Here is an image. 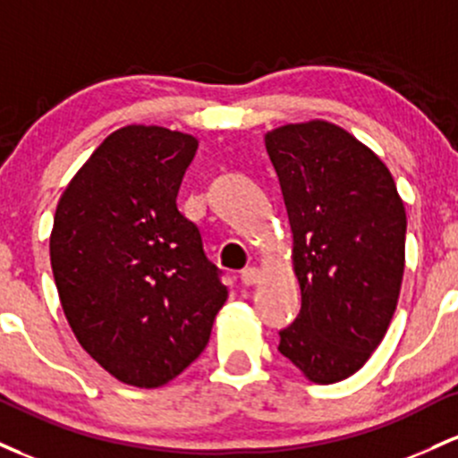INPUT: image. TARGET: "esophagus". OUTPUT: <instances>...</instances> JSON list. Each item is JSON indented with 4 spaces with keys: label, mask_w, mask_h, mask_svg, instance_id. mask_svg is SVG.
Masks as SVG:
<instances>
[{
    "label": "esophagus",
    "mask_w": 458,
    "mask_h": 458,
    "mask_svg": "<svg viewBox=\"0 0 458 458\" xmlns=\"http://www.w3.org/2000/svg\"><path fill=\"white\" fill-rule=\"evenodd\" d=\"M259 276H261V272H259V268H255V266H249V268H244L242 272H240V279H242L244 285L257 284V281H259Z\"/></svg>",
    "instance_id": "esophagus-1"
}]
</instances>
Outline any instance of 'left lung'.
I'll list each match as a JSON object with an SVG mask.
<instances>
[{"label": "left lung", "instance_id": "8db88e82", "mask_svg": "<svg viewBox=\"0 0 458 458\" xmlns=\"http://www.w3.org/2000/svg\"><path fill=\"white\" fill-rule=\"evenodd\" d=\"M292 227L301 313L279 352L311 383L352 377L383 342L404 275L407 214L381 157L313 118L266 133Z\"/></svg>", "mask_w": 458, "mask_h": 458}]
</instances>
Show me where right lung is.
I'll list each match as a JSON object with an SVG mask.
<instances>
[{"label":"right lung","instance_id":"obj_1","mask_svg":"<svg viewBox=\"0 0 458 458\" xmlns=\"http://www.w3.org/2000/svg\"><path fill=\"white\" fill-rule=\"evenodd\" d=\"M199 140L127 125L92 151L60 197L51 270L71 331L106 372L162 387L208 346L227 301L177 192Z\"/></svg>","mask_w":458,"mask_h":458}]
</instances>
